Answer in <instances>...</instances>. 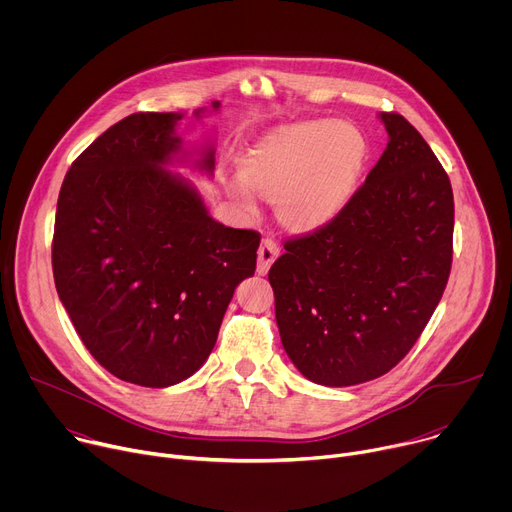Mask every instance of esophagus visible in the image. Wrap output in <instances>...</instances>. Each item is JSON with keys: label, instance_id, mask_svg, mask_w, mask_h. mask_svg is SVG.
I'll return each instance as SVG.
<instances>
[{"label": "esophagus", "instance_id": "34e87169", "mask_svg": "<svg viewBox=\"0 0 512 512\" xmlns=\"http://www.w3.org/2000/svg\"><path fill=\"white\" fill-rule=\"evenodd\" d=\"M277 255H279L277 243H275L273 239H263V241H261V247H259V251H257V271H259L261 275H265V273L269 271L271 263L277 259Z\"/></svg>", "mask_w": 512, "mask_h": 512}]
</instances>
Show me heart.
I'll return each mask as SVG.
<instances>
[{
    "label": "heart",
    "instance_id": "obj_1",
    "mask_svg": "<svg viewBox=\"0 0 512 512\" xmlns=\"http://www.w3.org/2000/svg\"><path fill=\"white\" fill-rule=\"evenodd\" d=\"M369 158V139L346 121H310L265 141L241 168L243 182L277 204L281 223L314 231L342 212ZM243 204H251L237 190Z\"/></svg>",
    "mask_w": 512,
    "mask_h": 512
}]
</instances>
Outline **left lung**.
I'll use <instances>...</instances> for the list:
<instances>
[{"mask_svg":"<svg viewBox=\"0 0 512 512\" xmlns=\"http://www.w3.org/2000/svg\"><path fill=\"white\" fill-rule=\"evenodd\" d=\"M389 143L330 223L285 241L269 283L281 344L326 387L389 373L446 289L454 253L452 184L421 133L381 113Z\"/></svg>","mask_w":512,"mask_h":512,"instance_id":"1","label":"left lung"}]
</instances>
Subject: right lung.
I'll list each match as a JSON object with an SVG mask.
<instances>
[{"label":"right lung","instance_id":"obj_1","mask_svg":"<svg viewBox=\"0 0 512 512\" xmlns=\"http://www.w3.org/2000/svg\"><path fill=\"white\" fill-rule=\"evenodd\" d=\"M180 119L133 113L99 135L64 176L52 239L58 298L87 350L117 379L154 389L202 367L261 241L216 223L166 170ZM202 154L198 168L212 172L214 152Z\"/></svg>","mask_w":512,"mask_h":512}]
</instances>
